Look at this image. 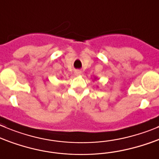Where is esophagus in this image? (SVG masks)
Returning a JSON list of instances; mask_svg holds the SVG:
<instances>
[{
  "label": "esophagus",
  "instance_id": "esophagus-1",
  "mask_svg": "<svg viewBox=\"0 0 159 159\" xmlns=\"http://www.w3.org/2000/svg\"><path fill=\"white\" fill-rule=\"evenodd\" d=\"M74 73H75V75H81V74H82V72H81L80 70H75Z\"/></svg>",
  "mask_w": 159,
  "mask_h": 159
}]
</instances>
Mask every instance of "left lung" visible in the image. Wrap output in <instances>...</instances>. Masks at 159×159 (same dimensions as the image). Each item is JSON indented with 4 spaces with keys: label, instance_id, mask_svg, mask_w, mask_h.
Here are the masks:
<instances>
[{
    "label": "left lung",
    "instance_id": "1",
    "mask_svg": "<svg viewBox=\"0 0 159 159\" xmlns=\"http://www.w3.org/2000/svg\"><path fill=\"white\" fill-rule=\"evenodd\" d=\"M96 79H97V78H96V77H95V78H94V80H96Z\"/></svg>",
    "mask_w": 159,
    "mask_h": 159
}]
</instances>
